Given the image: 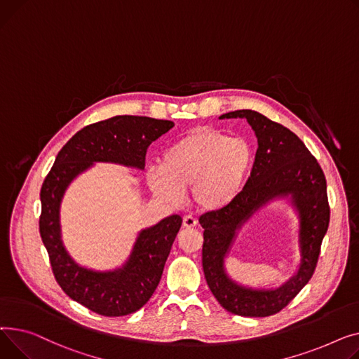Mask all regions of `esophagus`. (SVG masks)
<instances>
[{
	"mask_svg": "<svg viewBox=\"0 0 359 359\" xmlns=\"http://www.w3.org/2000/svg\"><path fill=\"white\" fill-rule=\"evenodd\" d=\"M182 224H184V227H187V229H193V227L197 226V219L193 217V216H185L184 220H182Z\"/></svg>",
	"mask_w": 359,
	"mask_h": 359,
	"instance_id": "esophagus-1",
	"label": "esophagus"
}]
</instances>
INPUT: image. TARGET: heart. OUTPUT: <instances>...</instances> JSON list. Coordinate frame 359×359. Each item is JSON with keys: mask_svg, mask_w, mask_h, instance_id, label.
Listing matches in <instances>:
<instances>
[{"mask_svg": "<svg viewBox=\"0 0 359 359\" xmlns=\"http://www.w3.org/2000/svg\"><path fill=\"white\" fill-rule=\"evenodd\" d=\"M252 159V147L245 139L198 129L168 147L161 166H151L146 180L166 203H180L182 191L189 188L198 208L220 212L241 196Z\"/></svg>", "mask_w": 359, "mask_h": 359, "instance_id": "1", "label": "heart"}]
</instances>
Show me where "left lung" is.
<instances>
[{"instance_id": "1", "label": "left lung", "mask_w": 359, "mask_h": 359, "mask_svg": "<svg viewBox=\"0 0 359 359\" xmlns=\"http://www.w3.org/2000/svg\"><path fill=\"white\" fill-rule=\"evenodd\" d=\"M238 117L246 118L258 139L255 162L236 201L198 220L204 229L203 271L223 309L245 318H266L281 311L313 276L330 219L326 178L306 144L283 124L252 110L230 111L219 118ZM280 198H288L299 216V269L278 289L245 287L228 277L225 257L241 226Z\"/></svg>"}]
</instances>
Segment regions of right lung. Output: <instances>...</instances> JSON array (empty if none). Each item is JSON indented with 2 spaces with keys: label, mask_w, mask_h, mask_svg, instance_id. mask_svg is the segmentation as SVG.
<instances>
[{
  "label": "right lung",
  "mask_w": 359,
  "mask_h": 359,
  "mask_svg": "<svg viewBox=\"0 0 359 359\" xmlns=\"http://www.w3.org/2000/svg\"><path fill=\"white\" fill-rule=\"evenodd\" d=\"M174 128V121L139 116H116L87 126L59 151L40 189L39 230L53 276L76 303L109 318L137 311L155 292L182 219L165 217L139 231L130 255L120 268L94 271L78 265L63 246L60 203L69 184L95 162L144 170L147 147Z\"/></svg>",
  "instance_id": "add662e5"
}]
</instances>
